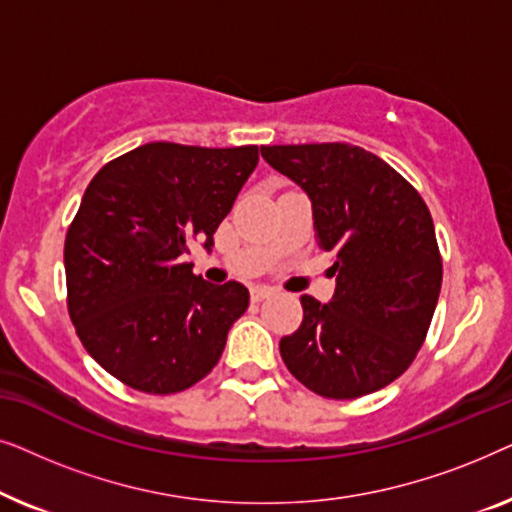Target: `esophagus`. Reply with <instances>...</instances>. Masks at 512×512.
Here are the masks:
<instances>
[{
  "label": "esophagus",
  "instance_id": "obj_1",
  "mask_svg": "<svg viewBox=\"0 0 512 512\" xmlns=\"http://www.w3.org/2000/svg\"><path fill=\"white\" fill-rule=\"evenodd\" d=\"M275 293L277 291L270 289V286H254V289H251V300H254V303H261V300L272 298Z\"/></svg>",
  "mask_w": 512,
  "mask_h": 512
}]
</instances>
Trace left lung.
<instances>
[{
    "label": "left lung",
    "instance_id": "1",
    "mask_svg": "<svg viewBox=\"0 0 512 512\" xmlns=\"http://www.w3.org/2000/svg\"><path fill=\"white\" fill-rule=\"evenodd\" d=\"M310 195L317 242L333 254L328 305L303 296V324L279 342L286 368L324 398L387 387L415 361L443 284L436 228L410 181L345 142L261 146Z\"/></svg>",
    "mask_w": 512,
    "mask_h": 512
}]
</instances>
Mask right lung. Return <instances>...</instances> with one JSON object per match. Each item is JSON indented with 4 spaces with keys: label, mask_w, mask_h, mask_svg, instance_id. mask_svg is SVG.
<instances>
[{
    "label": "right lung",
    "mask_w": 512,
    "mask_h": 512,
    "mask_svg": "<svg viewBox=\"0 0 512 512\" xmlns=\"http://www.w3.org/2000/svg\"><path fill=\"white\" fill-rule=\"evenodd\" d=\"M258 146H137L102 167L65 237L67 310L86 352L128 387L177 394L221 359L249 307L240 282L209 284L184 263L254 172Z\"/></svg>",
    "instance_id": "obj_1"
}]
</instances>
